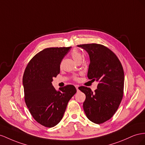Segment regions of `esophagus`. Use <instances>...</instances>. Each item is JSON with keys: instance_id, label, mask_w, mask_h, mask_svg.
I'll use <instances>...</instances> for the list:
<instances>
[{"instance_id": "34e87169", "label": "esophagus", "mask_w": 145, "mask_h": 145, "mask_svg": "<svg viewBox=\"0 0 145 145\" xmlns=\"http://www.w3.org/2000/svg\"><path fill=\"white\" fill-rule=\"evenodd\" d=\"M75 88H76V89L77 91L79 90V89H78V86H75Z\"/></svg>"}]
</instances>
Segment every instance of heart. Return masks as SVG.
Segmentation results:
<instances>
[{
	"label": "heart",
	"instance_id": "b5f03b06",
	"mask_svg": "<svg viewBox=\"0 0 145 145\" xmlns=\"http://www.w3.org/2000/svg\"><path fill=\"white\" fill-rule=\"evenodd\" d=\"M71 56L72 57V58L75 60L76 63L79 61H81L82 59V55L79 51H78L76 49H74L72 51ZM75 80H78L77 78H75Z\"/></svg>",
	"mask_w": 145,
	"mask_h": 145
}]
</instances>
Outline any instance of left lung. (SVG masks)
Returning a JSON list of instances; mask_svg holds the SVG:
<instances>
[{
	"label": "left lung",
	"mask_w": 145,
	"mask_h": 145,
	"mask_svg": "<svg viewBox=\"0 0 145 145\" xmlns=\"http://www.w3.org/2000/svg\"><path fill=\"white\" fill-rule=\"evenodd\" d=\"M88 53L89 79L98 82L93 92L86 86L78 88L86 95L83 109L89 120L101 124L116 112L123 96L125 74L118 57L109 48L98 44L78 45Z\"/></svg>",
	"instance_id": "obj_1"
}]
</instances>
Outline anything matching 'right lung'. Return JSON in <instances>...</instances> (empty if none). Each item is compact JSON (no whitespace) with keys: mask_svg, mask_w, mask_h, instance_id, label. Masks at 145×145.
Masks as SVG:
<instances>
[{"mask_svg":"<svg viewBox=\"0 0 145 145\" xmlns=\"http://www.w3.org/2000/svg\"><path fill=\"white\" fill-rule=\"evenodd\" d=\"M69 47L45 48L27 64L23 75L25 102L35 120L52 127L63 118L68 102L76 92L75 87L67 85L56 91L53 78L60 72V64Z\"/></svg>","mask_w":145,"mask_h":145,"instance_id":"add662e5","label":"right lung"}]
</instances>
